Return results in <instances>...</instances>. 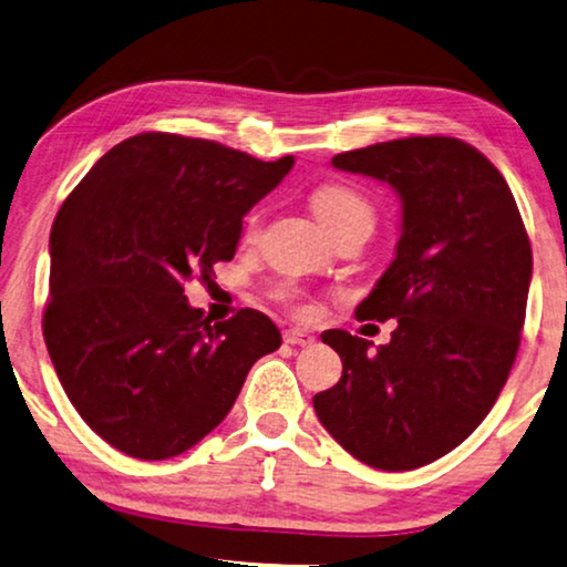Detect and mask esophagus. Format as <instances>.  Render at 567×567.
Instances as JSON below:
<instances>
[{"label": "esophagus", "mask_w": 567, "mask_h": 567, "mask_svg": "<svg viewBox=\"0 0 567 567\" xmlns=\"http://www.w3.org/2000/svg\"><path fill=\"white\" fill-rule=\"evenodd\" d=\"M284 342L293 344V347H309V344H313V334H309L307 329L291 327V329H286V332H284Z\"/></svg>", "instance_id": "1"}]
</instances>
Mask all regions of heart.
<instances>
[{
    "mask_svg": "<svg viewBox=\"0 0 567 567\" xmlns=\"http://www.w3.org/2000/svg\"><path fill=\"white\" fill-rule=\"evenodd\" d=\"M313 215L319 217V223L332 233L339 225H347L352 220H370L372 223V207L362 193H357L352 185L344 182H324L313 189L311 195ZM260 228V213H250L246 220V238H254ZM284 296V293H281Z\"/></svg>",
    "mask_w": 567,
    "mask_h": 567,
    "instance_id": "1",
    "label": "heart"
}]
</instances>
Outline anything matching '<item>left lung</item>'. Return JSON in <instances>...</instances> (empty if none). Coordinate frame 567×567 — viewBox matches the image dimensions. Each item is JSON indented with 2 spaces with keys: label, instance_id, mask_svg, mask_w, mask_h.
I'll use <instances>...</instances> for the list:
<instances>
[{
  "label": "left lung",
  "instance_id": "8db88e82",
  "mask_svg": "<svg viewBox=\"0 0 567 567\" xmlns=\"http://www.w3.org/2000/svg\"><path fill=\"white\" fill-rule=\"evenodd\" d=\"M337 169L403 199L395 260L357 319H398L390 342L329 329L342 378L313 411L354 458L385 472L431 464L466 441L519 350L533 248L499 169L454 136H405L337 154Z\"/></svg>",
  "mask_w": 567,
  "mask_h": 567
}]
</instances>
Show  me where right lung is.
I'll return each instance as SVG.
<instances>
[{
  "mask_svg": "<svg viewBox=\"0 0 567 567\" xmlns=\"http://www.w3.org/2000/svg\"><path fill=\"white\" fill-rule=\"evenodd\" d=\"M291 167L146 132L103 154L58 210L42 334L65 395L113 449L144 461L193 449L281 347L264 311L213 321L185 284L235 256L243 215Z\"/></svg>",
  "mask_w": 567,
  "mask_h": 567,
  "instance_id": "add662e5",
  "label": "right lung"
}]
</instances>
